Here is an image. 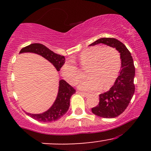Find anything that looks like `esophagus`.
Masks as SVG:
<instances>
[{
	"instance_id": "1",
	"label": "esophagus",
	"mask_w": 151,
	"mask_h": 151,
	"mask_svg": "<svg viewBox=\"0 0 151 151\" xmlns=\"http://www.w3.org/2000/svg\"><path fill=\"white\" fill-rule=\"evenodd\" d=\"M77 93H79V94H81V96H87V93H84V92H81V91H77Z\"/></svg>"
}]
</instances>
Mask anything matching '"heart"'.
Instances as JSON below:
<instances>
[{"label": "heart", "mask_w": 151, "mask_h": 151, "mask_svg": "<svg viewBox=\"0 0 151 151\" xmlns=\"http://www.w3.org/2000/svg\"><path fill=\"white\" fill-rule=\"evenodd\" d=\"M78 62L81 70H86V77H89L79 83V88L87 91L100 88L107 89L113 85L121 67L119 51L108 46H96L84 50L79 56ZM61 72L70 84H75L82 75L81 71L71 62L64 64Z\"/></svg>", "instance_id": "heart-1"}]
</instances>
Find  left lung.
<instances>
[{"mask_svg": "<svg viewBox=\"0 0 151 151\" xmlns=\"http://www.w3.org/2000/svg\"><path fill=\"white\" fill-rule=\"evenodd\" d=\"M104 44L116 48L120 53L121 67L114 84L106 92L99 95V103L91 109L93 114L102 118L112 119L119 116L129 106L135 91L133 84L135 67L131 52L125 45L115 38L102 37L89 46Z\"/></svg>", "mask_w": 151, "mask_h": 151, "instance_id": "left-lung-1", "label": "left lung"}]
</instances>
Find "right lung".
Instances as JSON below:
<instances>
[{"label": "right lung", "mask_w": 151, "mask_h": 151, "mask_svg": "<svg viewBox=\"0 0 151 151\" xmlns=\"http://www.w3.org/2000/svg\"><path fill=\"white\" fill-rule=\"evenodd\" d=\"M27 52L35 53L42 56L52 64L57 71H60L65 62V57L55 53L47 47L39 43L31 44L22 48L20 51V54ZM74 93L75 89L72 86L66 81L60 79L58 96L52 106L43 113L30 114L26 112V114L32 119L42 122H52L58 120L68 111L70 104V98Z\"/></svg>", "instance_id": "right-lung-1"}]
</instances>
